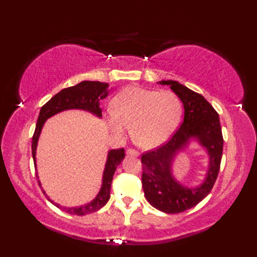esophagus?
<instances>
[{
    "mask_svg": "<svg viewBox=\"0 0 257 257\" xmlns=\"http://www.w3.org/2000/svg\"><path fill=\"white\" fill-rule=\"evenodd\" d=\"M125 152H127V155H129V156H134V157L139 156V152L135 149H127L125 150Z\"/></svg>",
    "mask_w": 257,
    "mask_h": 257,
    "instance_id": "esophagus-1",
    "label": "esophagus"
}]
</instances>
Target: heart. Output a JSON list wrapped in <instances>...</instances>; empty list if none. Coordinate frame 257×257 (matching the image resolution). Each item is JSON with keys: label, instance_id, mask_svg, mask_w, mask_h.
<instances>
[{"label": "heart", "instance_id": "b5f03b06", "mask_svg": "<svg viewBox=\"0 0 257 257\" xmlns=\"http://www.w3.org/2000/svg\"><path fill=\"white\" fill-rule=\"evenodd\" d=\"M181 113V100L173 91L130 86L113 99L112 109L107 112V123L119 137L133 124L138 144L152 149L165 144L176 132Z\"/></svg>", "mask_w": 257, "mask_h": 257}]
</instances>
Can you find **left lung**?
I'll return each mask as SVG.
<instances>
[{
	"label": "left lung",
	"mask_w": 257,
	"mask_h": 257,
	"mask_svg": "<svg viewBox=\"0 0 257 257\" xmlns=\"http://www.w3.org/2000/svg\"><path fill=\"white\" fill-rule=\"evenodd\" d=\"M159 84L170 86L181 99L184 117L170 140L141 156V182L147 201L156 209L173 214L195 206L211 192L220 171L223 136L219 113L203 96L174 80H162ZM190 138H198L210 155L206 181L195 189L182 187L171 176L173 157Z\"/></svg>",
	"instance_id": "1"
}]
</instances>
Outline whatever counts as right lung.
<instances>
[{
	"mask_svg": "<svg viewBox=\"0 0 257 257\" xmlns=\"http://www.w3.org/2000/svg\"><path fill=\"white\" fill-rule=\"evenodd\" d=\"M107 88H108V84L100 83V81L85 80L75 86L68 87V88H64L63 90L59 91L58 94L53 96L44 106H42L40 114H38V118H37L35 132L32 138V156H33V160H34L35 167H36L35 154H36L37 140H38V137H40L41 130H42L43 124L45 122V120L63 110H67V109H84V110H88L92 113L97 114L98 117H101L99 99H103V98L107 97L108 95ZM123 158H124V150L122 148L113 149L109 151L108 159L106 162V168H105V171H103L101 189L99 191V193L97 194L96 199L94 201H91L90 203L86 204L84 206H79V207H68V209L67 207L59 206L58 204H55V203L54 204H55L57 207H62L65 212L69 213V214H75V215L89 214V213L96 212L99 209H101V207L107 203L109 198H110L112 176L114 171H116L117 166L122 161ZM37 182L41 187L40 181ZM43 193L45 194L44 191H43ZM46 198L47 200H50L48 199V196H46Z\"/></svg>",
	"mask_w": 257,
	"mask_h": 257,
	"instance_id": "right-lung-1",
	"label": "right lung"
}]
</instances>
